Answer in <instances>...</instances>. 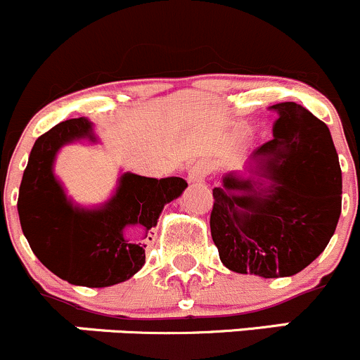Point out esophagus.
<instances>
[{"label": "esophagus", "mask_w": 360, "mask_h": 360, "mask_svg": "<svg viewBox=\"0 0 360 360\" xmlns=\"http://www.w3.org/2000/svg\"><path fill=\"white\" fill-rule=\"evenodd\" d=\"M207 174H209V167L205 165L204 162H198L195 163V165L190 169V172H188V181H190V183H198V181H204Z\"/></svg>", "instance_id": "obj_1"}]
</instances>
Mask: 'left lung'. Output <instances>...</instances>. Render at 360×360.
Here are the masks:
<instances>
[{
    "label": "left lung",
    "instance_id": "left-lung-1",
    "mask_svg": "<svg viewBox=\"0 0 360 360\" xmlns=\"http://www.w3.org/2000/svg\"><path fill=\"white\" fill-rule=\"evenodd\" d=\"M271 109L280 116L273 139L251 155L269 184L226 174L212 190L211 236L233 273L285 278L329 244L341 214V169L323 121L295 102Z\"/></svg>",
    "mask_w": 360,
    "mask_h": 360
}]
</instances>
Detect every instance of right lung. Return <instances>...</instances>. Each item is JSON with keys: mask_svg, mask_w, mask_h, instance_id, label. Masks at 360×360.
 I'll return each mask as SVG.
<instances>
[{"mask_svg": "<svg viewBox=\"0 0 360 360\" xmlns=\"http://www.w3.org/2000/svg\"><path fill=\"white\" fill-rule=\"evenodd\" d=\"M79 139L96 141L86 117L63 121L37 139L20 181L17 211L31 250L51 273L80 287H110L130 280L146 262V244L128 239L124 229L139 225L148 237L165 204L179 197L188 183L183 177L124 172L116 195L102 207H77L54 177L52 163L61 146Z\"/></svg>", "mask_w": 360, "mask_h": 360, "instance_id": "right-lung-1", "label": "right lung"}]
</instances>
